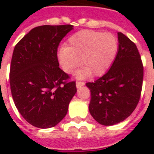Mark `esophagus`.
Segmentation results:
<instances>
[{
  "label": "esophagus",
  "mask_w": 154,
  "mask_h": 154,
  "mask_svg": "<svg viewBox=\"0 0 154 154\" xmlns=\"http://www.w3.org/2000/svg\"><path fill=\"white\" fill-rule=\"evenodd\" d=\"M85 85L84 82H76V86H77V88H80L81 86H83Z\"/></svg>",
  "instance_id": "obj_1"
}]
</instances>
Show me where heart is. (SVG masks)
Segmentation results:
<instances>
[{
    "mask_svg": "<svg viewBox=\"0 0 154 154\" xmlns=\"http://www.w3.org/2000/svg\"><path fill=\"white\" fill-rule=\"evenodd\" d=\"M117 51L118 41L113 34L83 30L69 38L67 46L59 49L58 58L63 70L67 73L72 72L80 63L83 68L76 76L82 79L91 74H104L112 65Z\"/></svg>",
    "mask_w": 154,
    "mask_h": 154,
    "instance_id": "obj_1",
    "label": "heart"
}]
</instances>
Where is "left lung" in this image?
Returning a JSON list of instances; mask_svg holds the SVG:
<instances>
[{
    "mask_svg": "<svg viewBox=\"0 0 154 154\" xmlns=\"http://www.w3.org/2000/svg\"><path fill=\"white\" fill-rule=\"evenodd\" d=\"M118 51L109 70L86 86L91 93L89 109L99 124L123 122L136 109L141 97L144 69L136 45L118 32Z\"/></svg>",
    "mask_w": 154,
    "mask_h": 154,
    "instance_id": "left-lung-1",
    "label": "left lung"
}]
</instances>
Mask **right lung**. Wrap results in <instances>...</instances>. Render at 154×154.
Wrapping results in <instances>:
<instances>
[{
  "instance_id": "1",
  "label": "right lung",
  "mask_w": 154,
  "mask_h": 154,
  "mask_svg": "<svg viewBox=\"0 0 154 154\" xmlns=\"http://www.w3.org/2000/svg\"><path fill=\"white\" fill-rule=\"evenodd\" d=\"M72 25H42L16 45L9 82L16 107L26 122L40 129L55 126L65 117L76 82L59 68L57 48Z\"/></svg>"
}]
</instances>
